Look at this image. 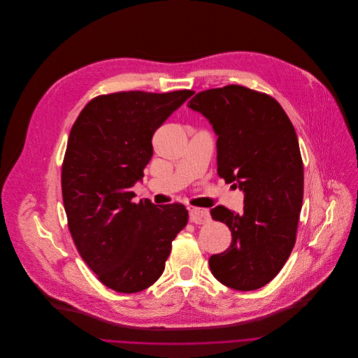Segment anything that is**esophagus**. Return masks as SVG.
<instances>
[{
  "mask_svg": "<svg viewBox=\"0 0 358 358\" xmlns=\"http://www.w3.org/2000/svg\"><path fill=\"white\" fill-rule=\"evenodd\" d=\"M189 220L194 224H204L210 222V213L206 208H197L192 207L189 210Z\"/></svg>",
  "mask_w": 358,
  "mask_h": 358,
  "instance_id": "1",
  "label": "esophagus"
}]
</instances>
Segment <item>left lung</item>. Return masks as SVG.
I'll use <instances>...</instances> for the list:
<instances>
[{
    "mask_svg": "<svg viewBox=\"0 0 358 358\" xmlns=\"http://www.w3.org/2000/svg\"><path fill=\"white\" fill-rule=\"evenodd\" d=\"M187 107L217 135L220 178L244 193L241 214L223 206L210 210L233 238L224 252L208 258L211 273L231 289L262 288L295 245L303 200L295 128L276 100L237 85L200 92Z\"/></svg>",
    "mask_w": 358,
    "mask_h": 358,
    "instance_id": "left-lung-1",
    "label": "left lung"
}]
</instances>
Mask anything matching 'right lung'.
<instances>
[{
    "label": "right lung",
    "mask_w": 358,
    "mask_h": 358,
    "mask_svg": "<svg viewBox=\"0 0 358 358\" xmlns=\"http://www.w3.org/2000/svg\"><path fill=\"white\" fill-rule=\"evenodd\" d=\"M194 92H121L93 99L71 127L62 166L69 230L85 262L106 287L144 291L162 275L172 241L187 223L173 203H134L152 135Z\"/></svg>",
    "instance_id": "add662e5"
}]
</instances>
